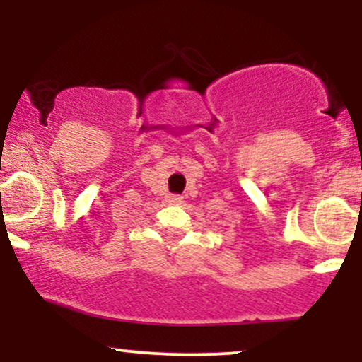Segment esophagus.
<instances>
[{
    "label": "esophagus",
    "instance_id": "esophagus-1",
    "mask_svg": "<svg viewBox=\"0 0 362 362\" xmlns=\"http://www.w3.org/2000/svg\"><path fill=\"white\" fill-rule=\"evenodd\" d=\"M167 202H168V204H180L182 197H178V195H168Z\"/></svg>",
    "mask_w": 362,
    "mask_h": 362
}]
</instances>
